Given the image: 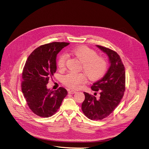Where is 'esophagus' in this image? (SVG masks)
Here are the masks:
<instances>
[{"label": "esophagus", "mask_w": 149, "mask_h": 149, "mask_svg": "<svg viewBox=\"0 0 149 149\" xmlns=\"http://www.w3.org/2000/svg\"><path fill=\"white\" fill-rule=\"evenodd\" d=\"M75 93H76V91H74V90H68V93H69V94H75Z\"/></svg>", "instance_id": "34e87169"}]
</instances>
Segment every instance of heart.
<instances>
[{
	"label": "heart",
	"instance_id": "obj_1",
	"mask_svg": "<svg viewBox=\"0 0 149 149\" xmlns=\"http://www.w3.org/2000/svg\"><path fill=\"white\" fill-rule=\"evenodd\" d=\"M68 52L69 54L76 56L80 61L82 63L81 70L84 72L77 73L71 71L63 77V84L70 88H80L82 84L87 82V77L91 81H97L102 78L107 71V63L106 60L97 55L95 51L86 46L70 49ZM67 59V54L62 53L59 55L57 64L60 70L65 68Z\"/></svg>",
	"mask_w": 149,
	"mask_h": 149
}]
</instances>
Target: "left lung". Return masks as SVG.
<instances>
[{
    "label": "left lung",
    "instance_id": "left-lung-1",
    "mask_svg": "<svg viewBox=\"0 0 149 149\" xmlns=\"http://www.w3.org/2000/svg\"><path fill=\"white\" fill-rule=\"evenodd\" d=\"M107 54L110 67L107 73L100 80L93 84L91 90L99 92L100 96L84 92L85 100L81 109L83 113L92 120H100L108 117L120 102L125 90V72L120 55L114 51L101 45H97Z\"/></svg>",
    "mask_w": 149,
    "mask_h": 149
}]
</instances>
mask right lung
<instances>
[{
    "label": "right lung",
    "mask_w": 149,
    "mask_h": 149,
    "mask_svg": "<svg viewBox=\"0 0 149 149\" xmlns=\"http://www.w3.org/2000/svg\"><path fill=\"white\" fill-rule=\"evenodd\" d=\"M68 42H54L36 48L28 56L22 71V91L31 110L41 117H49L59 109L68 92L59 87L52 91L47 84L56 71V57Z\"/></svg>",
    "instance_id": "right-lung-1"
}]
</instances>
